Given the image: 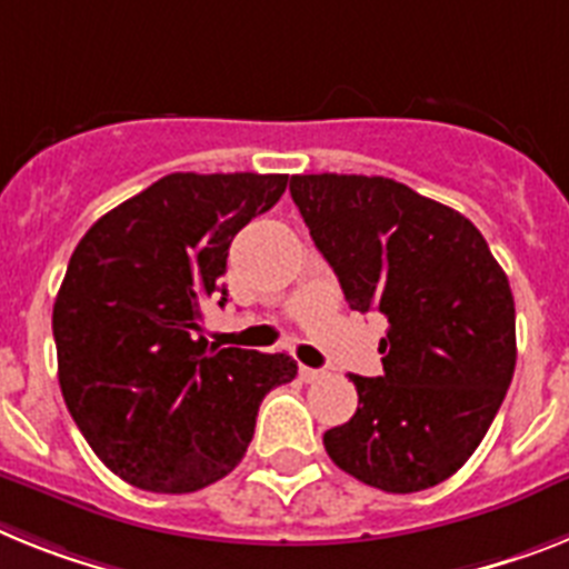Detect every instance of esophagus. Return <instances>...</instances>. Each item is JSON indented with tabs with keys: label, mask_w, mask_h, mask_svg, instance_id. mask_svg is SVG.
<instances>
[{
	"label": "esophagus",
	"mask_w": 569,
	"mask_h": 569,
	"mask_svg": "<svg viewBox=\"0 0 569 569\" xmlns=\"http://www.w3.org/2000/svg\"><path fill=\"white\" fill-rule=\"evenodd\" d=\"M323 376H327L323 370H315V367L300 365V379H303V381H321Z\"/></svg>",
	"instance_id": "34e87169"
}]
</instances>
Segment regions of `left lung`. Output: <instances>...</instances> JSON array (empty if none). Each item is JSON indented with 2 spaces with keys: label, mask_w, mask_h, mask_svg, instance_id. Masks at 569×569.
<instances>
[{
  "label": "left lung",
  "mask_w": 569,
  "mask_h": 569,
  "mask_svg": "<svg viewBox=\"0 0 569 569\" xmlns=\"http://www.w3.org/2000/svg\"><path fill=\"white\" fill-rule=\"evenodd\" d=\"M292 199L356 312H381L385 373L350 376L358 410L329 428L338 469L393 495L475 455L515 373V300L483 233L385 176H292Z\"/></svg>",
  "instance_id": "obj_1"
}]
</instances>
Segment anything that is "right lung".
Here are the masks:
<instances>
[{"label": "right lung", "mask_w": 569, "mask_h": 569, "mask_svg": "<svg viewBox=\"0 0 569 569\" xmlns=\"http://www.w3.org/2000/svg\"><path fill=\"white\" fill-rule=\"evenodd\" d=\"M280 173H170L100 217L54 300L66 408L109 471L184 495L237 469L269 390L298 376L286 352L217 350L202 303L226 307L228 248L283 196Z\"/></svg>", "instance_id": "obj_1"}]
</instances>
